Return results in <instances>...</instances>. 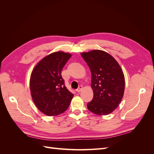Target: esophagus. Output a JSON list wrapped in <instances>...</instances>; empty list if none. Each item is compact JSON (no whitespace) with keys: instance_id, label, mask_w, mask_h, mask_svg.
Instances as JSON below:
<instances>
[{"instance_id":"34e87169","label":"esophagus","mask_w":154,"mask_h":154,"mask_svg":"<svg viewBox=\"0 0 154 154\" xmlns=\"http://www.w3.org/2000/svg\"><path fill=\"white\" fill-rule=\"evenodd\" d=\"M82 89H83V87L82 86H79V87L76 89V91L78 92H80V91H82Z\"/></svg>"}]
</instances>
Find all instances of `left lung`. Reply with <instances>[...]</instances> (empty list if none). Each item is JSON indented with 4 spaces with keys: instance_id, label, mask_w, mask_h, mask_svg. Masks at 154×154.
I'll list each match as a JSON object with an SVG mask.
<instances>
[{
    "instance_id": "obj_1",
    "label": "left lung",
    "mask_w": 154,
    "mask_h": 154,
    "mask_svg": "<svg viewBox=\"0 0 154 154\" xmlns=\"http://www.w3.org/2000/svg\"><path fill=\"white\" fill-rule=\"evenodd\" d=\"M91 72V87L94 93L87 108L99 116L111 114L119 106L124 95L125 80L121 66L105 51L94 49L82 53Z\"/></svg>"
}]
</instances>
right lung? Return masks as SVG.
I'll list each match as a JSON object with an SVG mask.
<instances>
[{
	"mask_svg": "<svg viewBox=\"0 0 154 154\" xmlns=\"http://www.w3.org/2000/svg\"><path fill=\"white\" fill-rule=\"evenodd\" d=\"M71 54L57 51L38 62L31 74L29 87L32 101L38 109L49 116L63 113L74 96L64 85L62 69Z\"/></svg>",
	"mask_w": 154,
	"mask_h": 154,
	"instance_id": "add662e5",
	"label": "right lung"
}]
</instances>
